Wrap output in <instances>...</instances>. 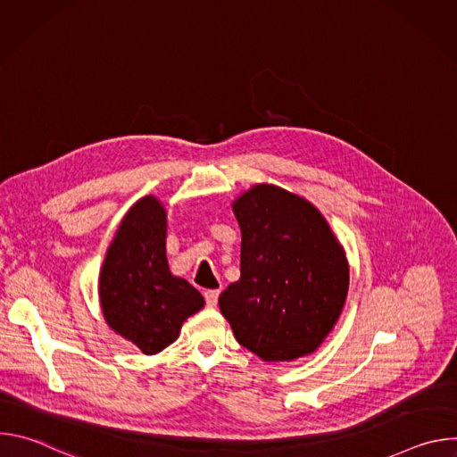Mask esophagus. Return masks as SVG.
<instances>
[{"label": "esophagus", "instance_id": "1", "mask_svg": "<svg viewBox=\"0 0 457 457\" xmlns=\"http://www.w3.org/2000/svg\"><path fill=\"white\" fill-rule=\"evenodd\" d=\"M219 295H220V291H219V289H208V291H204L206 303H208L210 307H215V305H217V302H219Z\"/></svg>", "mask_w": 457, "mask_h": 457}]
</instances>
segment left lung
<instances>
[{"label":"left lung","mask_w":457,"mask_h":457,"mask_svg":"<svg viewBox=\"0 0 457 457\" xmlns=\"http://www.w3.org/2000/svg\"><path fill=\"white\" fill-rule=\"evenodd\" d=\"M240 226V278L219 307L240 345L262 361L312 354L337 325L349 291L344 245L300 195L260 182L231 204Z\"/></svg>","instance_id":"obj_1"}]
</instances>
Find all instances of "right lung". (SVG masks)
Returning <instances> with one entry per match:
<instances>
[{
	"label": "right lung",
	"mask_w": 457,
	"mask_h": 457,
	"mask_svg": "<svg viewBox=\"0 0 457 457\" xmlns=\"http://www.w3.org/2000/svg\"><path fill=\"white\" fill-rule=\"evenodd\" d=\"M168 215L155 195L128 210L99 273L108 328L152 356L179 338L182 323L204 307L203 295L170 271Z\"/></svg>",
	"instance_id": "obj_1"
}]
</instances>
